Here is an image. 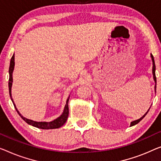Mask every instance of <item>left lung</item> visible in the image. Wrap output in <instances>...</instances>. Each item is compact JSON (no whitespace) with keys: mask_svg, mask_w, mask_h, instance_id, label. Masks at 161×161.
I'll return each instance as SVG.
<instances>
[{"mask_svg":"<svg viewBox=\"0 0 161 161\" xmlns=\"http://www.w3.org/2000/svg\"><path fill=\"white\" fill-rule=\"evenodd\" d=\"M151 58H152V61H153V78H154V80H155V92H156V76H155V61H154V58H153V56L152 54H151ZM150 110V109H149ZM149 110H148L147 111V112L146 113V114L144 115V116L142 117V118H140V119H138V120H136V121H132L131 123V126H134V125H135V124H138L139 122H140L141 120H142L144 117H145V116H146V114H147L148 113V111H149Z\"/></svg>","mask_w":161,"mask_h":161,"instance_id":"obj_1","label":"left lung"}]
</instances>
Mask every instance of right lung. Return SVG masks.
<instances>
[{
	"mask_svg": "<svg viewBox=\"0 0 161 161\" xmlns=\"http://www.w3.org/2000/svg\"><path fill=\"white\" fill-rule=\"evenodd\" d=\"M14 54L13 55V56L11 57V62H10V66H9V80H8V89H9V95H10V97L11 98V100L13 101L11 97V86H12V82H13V78H12V73H13L14 71ZM69 97L66 100V103L65 105V108H64V111L63 113V114L61 115V116L58 117V118L55 119L54 121H50V122H37V121H34L32 120H30L25 118L23 117L21 115L19 114V112L17 111L16 108L15 106V104L13 103L14 107L16 110V111L19 114V116H20L21 118L24 119V121L25 122H27L28 124L30 125H32L35 127H37V128L39 129H58L60 128V127L62 126L64 124L66 123L67 118H68L69 116Z\"/></svg>",
	"mask_w": 161,
	"mask_h": 161,
	"instance_id": "1",
	"label": "right lung"
}]
</instances>
